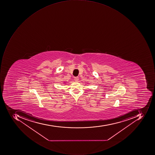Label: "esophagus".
Instances as JSON below:
<instances>
[{
	"label": "esophagus",
	"instance_id": "esophagus-1",
	"mask_svg": "<svg viewBox=\"0 0 155 155\" xmlns=\"http://www.w3.org/2000/svg\"><path fill=\"white\" fill-rule=\"evenodd\" d=\"M74 80L75 81V82H77V81H79V78L78 77H75Z\"/></svg>",
	"mask_w": 155,
	"mask_h": 155
}]
</instances>
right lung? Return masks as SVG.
<instances>
[{
	"instance_id": "1",
	"label": "right lung",
	"mask_w": 155,
	"mask_h": 155,
	"mask_svg": "<svg viewBox=\"0 0 155 155\" xmlns=\"http://www.w3.org/2000/svg\"><path fill=\"white\" fill-rule=\"evenodd\" d=\"M64 83H65V82H64Z\"/></svg>"
}]
</instances>
